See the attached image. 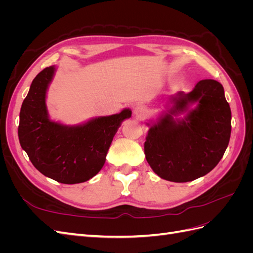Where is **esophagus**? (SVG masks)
<instances>
[{
	"label": "esophagus",
	"instance_id": "obj_1",
	"mask_svg": "<svg viewBox=\"0 0 253 253\" xmlns=\"http://www.w3.org/2000/svg\"><path fill=\"white\" fill-rule=\"evenodd\" d=\"M145 108L143 105H141V104H137L135 108H134V113H135V115L136 116H138V117H141V116H143V115L145 114Z\"/></svg>",
	"mask_w": 253,
	"mask_h": 253
}]
</instances>
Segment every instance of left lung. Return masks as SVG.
<instances>
[{"label": "left lung", "mask_w": 253, "mask_h": 253, "mask_svg": "<svg viewBox=\"0 0 253 253\" xmlns=\"http://www.w3.org/2000/svg\"><path fill=\"white\" fill-rule=\"evenodd\" d=\"M173 109L153 125L144 142L147 162L159 177L187 182L208 174L216 167L228 147L231 134V110L224 87L215 80L198 82L191 93L172 97ZM198 108L181 121L172 113Z\"/></svg>", "instance_id": "obj_1"}]
</instances>
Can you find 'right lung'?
I'll return each instance as SVG.
<instances>
[{
    "label": "right lung",
    "instance_id": "add662e5",
    "mask_svg": "<svg viewBox=\"0 0 253 253\" xmlns=\"http://www.w3.org/2000/svg\"><path fill=\"white\" fill-rule=\"evenodd\" d=\"M53 73L55 66L46 67L33 80L20 112V144L43 175L67 185L84 182L101 170L113 137L132 111L126 109L77 126L50 121L45 97Z\"/></svg>",
    "mask_w": 253,
    "mask_h": 253
}]
</instances>
